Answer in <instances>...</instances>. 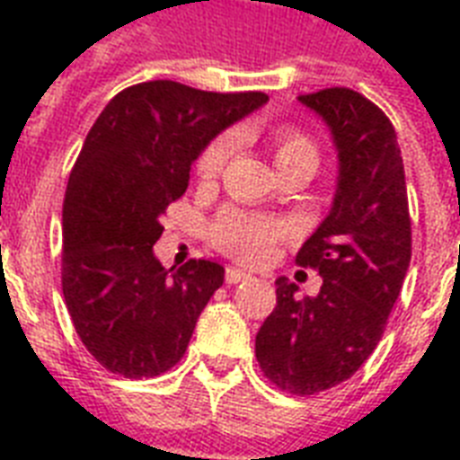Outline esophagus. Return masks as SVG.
<instances>
[{"label": "esophagus", "instance_id": "obj_1", "mask_svg": "<svg viewBox=\"0 0 460 460\" xmlns=\"http://www.w3.org/2000/svg\"><path fill=\"white\" fill-rule=\"evenodd\" d=\"M224 279H226V284H238V281L251 279V272L238 270V267H229V270H226V274H224Z\"/></svg>", "mask_w": 460, "mask_h": 460}]
</instances>
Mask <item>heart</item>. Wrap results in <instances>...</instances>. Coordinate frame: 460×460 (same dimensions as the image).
Returning <instances> with one entry per match:
<instances>
[{
    "instance_id": "b5f03b06",
    "label": "heart",
    "mask_w": 460,
    "mask_h": 460,
    "mask_svg": "<svg viewBox=\"0 0 460 460\" xmlns=\"http://www.w3.org/2000/svg\"><path fill=\"white\" fill-rule=\"evenodd\" d=\"M234 150V143L229 138H219L209 143L208 150L198 159V173L200 179H215L222 173ZM298 157L317 159L313 140L298 131H281L274 140V164L281 166L287 162H294ZM287 234V224L270 219L262 215H245L231 209L219 217V222L212 226V238L224 252L234 258L248 260V262H260L270 258L274 243Z\"/></svg>"
}]
</instances>
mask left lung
<instances>
[{"instance_id":"8db88e82","label":"left lung","mask_w":460,"mask_h":460,"mask_svg":"<svg viewBox=\"0 0 460 460\" xmlns=\"http://www.w3.org/2000/svg\"><path fill=\"white\" fill-rule=\"evenodd\" d=\"M298 102L327 124L339 157L334 202L296 255L322 277L317 296L298 298L287 277L255 336L270 382L296 396L349 379L385 334L411 265V215L396 131L356 90L327 88Z\"/></svg>"}]
</instances>
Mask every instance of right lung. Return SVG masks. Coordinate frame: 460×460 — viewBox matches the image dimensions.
<instances>
[{
	"label": "right lung",
	"instance_id": "add662e5",
	"mask_svg": "<svg viewBox=\"0 0 460 460\" xmlns=\"http://www.w3.org/2000/svg\"><path fill=\"white\" fill-rule=\"evenodd\" d=\"M265 93H208L173 81L111 97L68 176L61 209V288L74 327L102 367L128 379L179 363L224 267L164 270L153 245L162 215L186 193L190 164Z\"/></svg>",
	"mask_w": 460,
	"mask_h": 460
}]
</instances>
